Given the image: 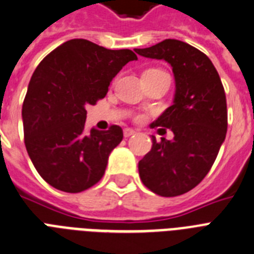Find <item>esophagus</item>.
Returning <instances> with one entry per match:
<instances>
[{"instance_id":"34e87169","label":"esophagus","mask_w":254,"mask_h":254,"mask_svg":"<svg viewBox=\"0 0 254 254\" xmlns=\"http://www.w3.org/2000/svg\"><path fill=\"white\" fill-rule=\"evenodd\" d=\"M136 133V131H133L132 128H126L125 131H123V135H125V137H129V136H133Z\"/></svg>"}]
</instances>
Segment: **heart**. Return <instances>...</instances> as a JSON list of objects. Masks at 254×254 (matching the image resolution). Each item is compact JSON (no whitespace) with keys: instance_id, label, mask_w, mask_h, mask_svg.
<instances>
[{"instance_id":"heart-1","label":"heart","mask_w":254,"mask_h":254,"mask_svg":"<svg viewBox=\"0 0 254 254\" xmlns=\"http://www.w3.org/2000/svg\"><path fill=\"white\" fill-rule=\"evenodd\" d=\"M148 70H149V69H148ZM151 70H158V69H151Z\"/></svg>"}]
</instances>
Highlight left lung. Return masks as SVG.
Returning a JSON list of instances; mask_svg holds the SVG:
<instances>
[{"mask_svg": "<svg viewBox=\"0 0 254 254\" xmlns=\"http://www.w3.org/2000/svg\"><path fill=\"white\" fill-rule=\"evenodd\" d=\"M135 51L167 62L175 75L172 105L151 125L170 128L173 138L157 142L151 136L153 146L138 162V175L160 196L185 194L209 172L226 137L224 86L209 58L189 43L168 38Z\"/></svg>", "mask_w": 254, "mask_h": 254, "instance_id": "8db88e82", "label": "left lung"}]
</instances>
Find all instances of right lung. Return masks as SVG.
I'll use <instances>...</instances> for the list:
<instances>
[{
    "instance_id": "obj_1",
    "label": "right lung",
    "mask_w": 254,
    "mask_h": 254,
    "mask_svg": "<svg viewBox=\"0 0 254 254\" xmlns=\"http://www.w3.org/2000/svg\"><path fill=\"white\" fill-rule=\"evenodd\" d=\"M131 50H108L75 38L56 47L40 63L28 84L21 110L24 142L37 172L65 192H79L99 183L123 131H84L86 106L105 97L113 78Z\"/></svg>"
}]
</instances>
